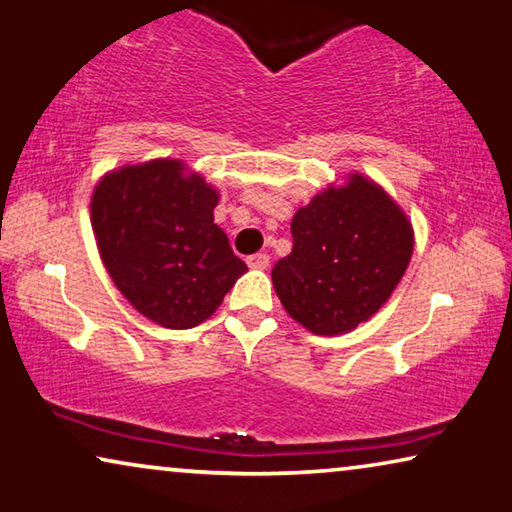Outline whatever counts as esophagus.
<instances>
[{
	"mask_svg": "<svg viewBox=\"0 0 512 512\" xmlns=\"http://www.w3.org/2000/svg\"><path fill=\"white\" fill-rule=\"evenodd\" d=\"M248 266L250 269H255V271H266L269 269V264H271V259H269V255L266 253H257V255H250L248 259Z\"/></svg>",
	"mask_w": 512,
	"mask_h": 512,
	"instance_id": "esophagus-1",
	"label": "esophagus"
}]
</instances>
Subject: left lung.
<instances>
[{
  "label": "left lung",
  "instance_id": "obj_1",
  "mask_svg": "<svg viewBox=\"0 0 512 512\" xmlns=\"http://www.w3.org/2000/svg\"><path fill=\"white\" fill-rule=\"evenodd\" d=\"M292 236V253L271 271L273 287L287 315L315 335H340L368 322L414 253L407 213L358 172L296 211Z\"/></svg>",
  "mask_w": 512,
  "mask_h": 512
}]
</instances>
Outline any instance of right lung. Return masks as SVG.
I'll return each instance as SVG.
<instances>
[{
    "mask_svg": "<svg viewBox=\"0 0 512 512\" xmlns=\"http://www.w3.org/2000/svg\"><path fill=\"white\" fill-rule=\"evenodd\" d=\"M218 190L177 158L124 165L96 183L91 230L110 278L165 329L209 319L248 266L213 223Z\"/></svg>",
    "mask_w": 512,
    "mask_h": 512,
    "instance_id": "1",
    "label": "right lung"
}]
</instances>
